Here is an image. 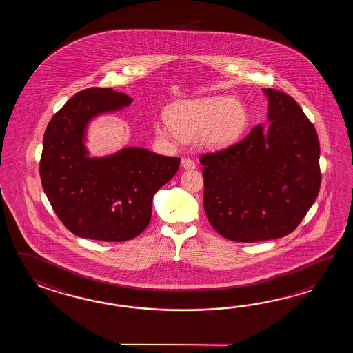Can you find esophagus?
Masks as SVG:
<instances>
[{"label": "esophagus", "instance_id": "1", "mask_svg": "<svg viewBox=\"0 0 353 353\" xmlns=\"http://www.w3.org/2000/svg\"><path fill=\"white\" fill-rule=\"evenodd\" d=\"M181 165L184 169H194V160H192L190 158H183L181 159Z\"/></svg>", "mask_w": 353, "mask_h": 353}]
</instances>
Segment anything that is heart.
<instances>
[{
  "label": "heart",
  "mask_w": 353,
  "mask_h": 353,
  "mask_svg": "<svg viewBox=\"0 0 353 353\" xmlns=\"http://www.w3.org/2000/svg\"><path fill=\"white\" fill-rule=\"evenodd\" d=\"M248 113L240 99L225 96L179 101L168 111V120L154 125L157 135L165 139H193L213 149L236 143L248 128Z\"/></svg>",
  "instance_id": "obj_1"
}]
</instances>
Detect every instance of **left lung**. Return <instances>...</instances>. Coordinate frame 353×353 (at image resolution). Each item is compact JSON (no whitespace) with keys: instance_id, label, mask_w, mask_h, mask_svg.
<instances>
[{"instance_id":"left-lung-1","label":"left lung","mask_w":353,"mask_h":353,"mask_svg":"<svg viewBox=\"0 0 353 353\" xmlns=\"http://www.w3.org/2000/svg\"><path fill=\"white\" fill-rule=\"evenodd\" d=\"M269 128L251 130L242 141L199 159L204 210L227 240L259 242L293 232L321 188L319 140L295 99L263 88Z\"/></svg>"}]
</instances>
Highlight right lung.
<instances>
[{"label": "right lung", "mask_w": 353, "mask_h": 353, "mask_svg": "<svg viewBox=\"0 0 353 353\" xmlns=\"http://www.w3.org/2000/svg\"><path fill=\"white\" fill-rule=\"evenodd\" d=\"M132 98L112 88H88L70 98L49 122L40 178L63 225L75 236L122 242L148 227L152 198L178 172L180 159L141 148L90 158L84 146L90 121L120 111Z\"/></svg>", "instance_id": "1"}]
</instances>
